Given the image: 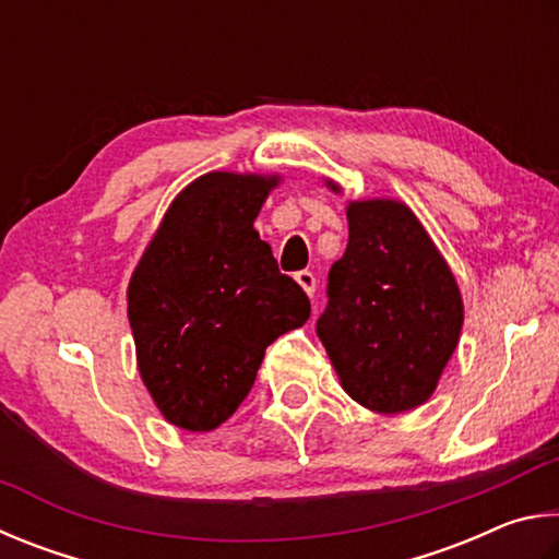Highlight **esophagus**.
<instances>
[{
    "label": "esophagus",
    "instance_id": "obj_1",
    "mask_svg": "<svg viewBox=\"0 0 559 559\" xmlns=\"http://www.w3.org/2000/svg\"><path fill=\"white\" fill-rule=\"evenodd\" d=\"M297 282H299L301 289H305L309 297H314V292H317V277H314V272H309V270L297 272Z\"/></svg>",
    "mask_w": 559,
    "mask_h": 559
}]
</instances>
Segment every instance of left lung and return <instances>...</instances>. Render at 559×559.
<instances>
[{
    "mask_svg": "<svg viewBox=\"0 0 559 559\" xmlns=\"http://www.w3.org/2000/svg\"><path fill=\"white\" fill-rule=\"evenodd\" d=\"M346 215L348 245L329 270V305L317 334L358 405L380 415L407 413L427 403L454 354L462 295L405 203L350 201Z\"/></svg>",
    "mask_w": 559,
    "mask_h": 559,
    "instance_id": "obj_1",
    "label": "left lung"
}]
</instances>
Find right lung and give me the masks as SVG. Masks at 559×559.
<instances>
[{
  "label": "right lung",
  "instance_id": "right-lung-1",
  "mask_svg": "<svg viewBox=\"0 0 559 559\" xmlns=\"http://www.w3.org/2000/svg\"><path fill=\"white\" fill-rule=\"evenodd\" d=\"M280 176L211 171L176 195L127 289L136 366L159 413L211 432L248 397L274 338L311 314L252 228Z\"/></svg>",
  "mask_w": 559,
  "mask_h": 559
}]
</instances>
